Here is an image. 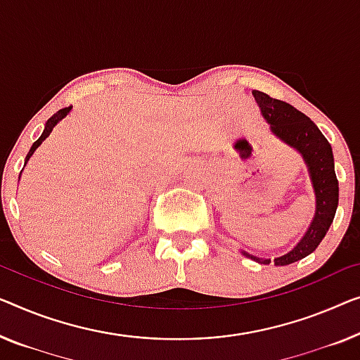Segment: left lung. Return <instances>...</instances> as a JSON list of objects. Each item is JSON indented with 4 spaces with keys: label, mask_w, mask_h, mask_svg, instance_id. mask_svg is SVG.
<instances>
[{
    "label": "left lung",
    "mask_w": 360,
    "mask_h": 360,
    "mask_svg": "<svg viewBox=\"0 0 360 360\" xmlns=\"http://www.w3.org/2000/svg\"><path fill=\"white\" fill-rule=\"evenodd\" d=\"M252 95L259 105L262 116L270 126L273 136L280 139L288 147L296 150L302 157L315 194V213L312 221L291 250L271 260L240 249V254L257 264L270 265L271 262L276 266H284L312 254L333 223L338 197H340L333 150L323 134L320 132V129L315 126V122L310 121V117L305 116L304 112H300L286 101L271 98L259 90H252Z\"/></svg>",
    "instance_id": "8db88e82"
}]
</instances>
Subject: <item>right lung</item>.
I'll use <instances>...</instances> for the list:
<instances>
[{
	"label": "right lung",
	"instance_id": "obj_1",
	"mask_svg": "<svg viewBox=\"0 0 360 360\" xmlns=\"http://www.w3.org/2000/svg\"><path fill=\"white\" fill-rule=\"evenodd\" d=\"M71 110H72V106H69V108H63V110L58 111L56 115H53V116L50 117V120H48V121L45 122V129H43L41 136H40L39 139H37V141H35L34 143H32V147H30V150H29V153H27L25 162H24V166H25L27 163H29V160L32 158V155H34V153H35V150L41 146V142L45 141V139H46L48 136H50L51 131H53V129H55V126L58 124V122L63 121L64 117H66V116L69 115V112H71ZM22 169H24V168H22ZM20 173H22V171H20ZM19 179H20V174H19Z\"/></svg>",
	"mask_w": 360,
	"mask_h": 360
}]
</instances>
